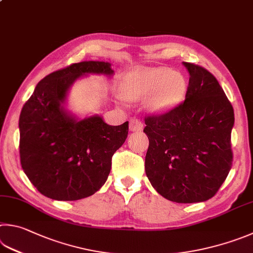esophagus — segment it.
Listing matches in <instances>:
<instances>
[{
	"label": "esophagus",
	"instance_id": "1",
	"mask_svg": "<svg viewBox=\"0 0 253 253\" xmlns=\"http://www.w3.org/2000/svg\"><path fill=\"white\" fill-rule=\"evenodd\" d=\"M129 130L130 131H141L142 130V123L136 118L130 119Z\"/></svg>",
	"mask_w": 253,
	"mask_h": 253
}]
</instances>
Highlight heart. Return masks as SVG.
I'll return each instance as SVG.
<instances>
[{
    "label": "heart",
    "mask_w": 253,
    "mask_h": 253,
    "mask_svg": "<svg viewBox=\"0 0 253 253\" xmlns=\"http://www.w3.org/2000/svg\"><path fill=\"white\" fill-rule=\"evenodd\" d=\"M123 93L130 99H146L151 112L165 113L177 107L185 98L187 82L180 73L167 67H145L124 77Z\"/></svg>",
    "instance_id": "1"
}]
</instances>
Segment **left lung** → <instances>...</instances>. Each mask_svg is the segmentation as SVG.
Instances as JSON below:
<instances>
[{
  "instance_id": "left-lung-1",
  "label": "left lung",
  "mask_w": 253,
  "mask_h": 253,
  "mask_svg": "<svg viewBox=\"0 0 253 253\" xmlns=\"http://www.w3.org/2000/svg\"><path fill=\"white\" fill-rule=\"evenodd\" d=\"M189 73L185 102L145 118L149 139L145 170L156 191L173 203H203L217 194L232 166L235 113L206 68L183 62Z\"/></svg>"
}]
</instances>
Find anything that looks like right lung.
I'll use <instances>...</instances> for the list:
<instances>
[{
	"instance_id": "1",
	"label": "right lung",
	"mask_w": 253,
	"mask_h": 253,
	"mask_svg": "<svg viewBox=\"0 0 253 253\" xmlns=\"http://www.w3.org/2000/svg\"><path fill=\"white\" fill-rule=\"evenodd\" d=\"M88 74L114 75L112 64L75 63L50 73L36 85L20 115L23 170L47 198H86L106 182L115 151L125 142L128 122L111 126L99 115L79 118L66 108L72 85Z\"/></svg>"
}]
</instances>
